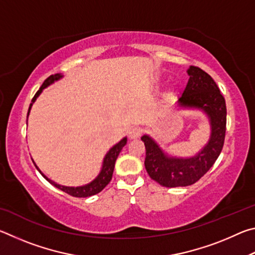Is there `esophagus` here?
Here are the masks:
<instances>
[{"label":"esophagus","instance_id":"1","mask_svg":"<svg viewBox=\"0 0 255 255\" xmlns=\"http://www.w3.org/2000/svg\"><path fill=\"white\" fill-rule=\"evenodd\" d=\"M128 133H129V138H130V139H136V138L140 136L141 130H140V128H138V127H132V128H130V130H129Z\"/></svg>","mask_w":255,"mask_h":255}]
</instances>
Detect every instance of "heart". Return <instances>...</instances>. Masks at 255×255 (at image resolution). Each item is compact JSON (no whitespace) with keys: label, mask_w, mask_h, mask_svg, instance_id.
Instances as JSON below:
<instances>
[{"label":"heart","mask_w":255,"mask_h":255,"mask_svg":"<svg viewBox=\"0 0 255 255\" xmlns=\"http://www.w3.org/2000/svg\"><path fill=\"white\" fill-rule=\"evenodd\" d=\"M167 97H169V98L173 97V92H169V93H167Z\"/></svg>","instance_id":"obj_1"}]
</instances>
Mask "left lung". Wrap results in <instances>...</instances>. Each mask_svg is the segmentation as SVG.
I'll return each mask as SVG.
<instances>
[{
  "instance_id": "8db88e82",
  "label": "left lung",
  "mask_w": 255,
  "mask_h": 255,
  "mask_svg": "<svg viewBox=\"0 0 255 255\" xmlns=\"http://www.w3.org/2000/svg\"><path fill=\"white\" fill-rule=\"evenodd\" d=\"M187 73L189 81L176 106L206 116L210 126L208 141L193 156L179 157L166 153L148 133L140 138L146 148V171L154 181L166 188L187 187L197 182L214 165L225 139L226 103L217 84L199 67L190 66Z\"/></svg>"
}]
</instances>
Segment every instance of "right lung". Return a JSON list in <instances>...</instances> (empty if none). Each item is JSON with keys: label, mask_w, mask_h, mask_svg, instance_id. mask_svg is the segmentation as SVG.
Returning a JSON list of instances; mask_svg holds the SVG:
<instances>
[{"label": "right lung", "mask_w": 255, "mask_h": 255, "mask_svg": "<svg viewBox=\"0 0 255 255\" xmlns=\"http://www.w3.org/2000/svg\"><path fill=\"white\" fill-rule=\"evenodd\" d=\"M64 75L60 74V73H57V74H54V75H50L48 79H46L44 83L40 86V89L38 90L37 93L34 94V97L32 98L31 103H30L29 106V110H28V115H27V125H28V117H29V114H30V110H31L32 105L34 103V101L37 100V98L40 96L41 92L44 91V89L48 88L49 85H51L55 82L59 81L60 79H63ZM127 144V137H124L123 139H120L117 144H115L112 147L108 150L106 156L103 157V162H102V166H101V170L99 172V174L94 178L91 182L83 184V185H79V187H67V185H62V184H58L56 183L55 181L50 180L48 176H46L44 173H42L41 170L39 167L37 166V164L34 163V161L32 159V162L34 164V166H36V169L40 172V174L44 176V178L48 181L49 183H51L59 190H62V191L68 193V195H71L73 197H77V198H85V197H91L97 195L100 191H102L103 189L106 188V185L110 182L111 178H112V173H114V169H115V163H116V159H117L119 153L122 152V149L125 145Z\"/></svg>", "instance_id": "right-lung-1"}]
</instances>
